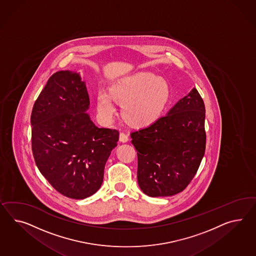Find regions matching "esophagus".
Segmentation results:
<instances>
[{"instance_id": "esophagus-1", "label": "esophagus", "mask_w": 256, "mask_h": 256, "mask_svg": "<svg viewBox=\"0 0 256 256\" xmlns=\"http://www.w3.org/2000/svg\"><path fill=\"white\" fill-rule=\"evenodd\" d=\"M128 135L125 133V132H121L120 133V135H119V140H120V142H126L128 140Z\"/></svg>"}]
</instances>
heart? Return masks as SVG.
<instances>
[{
	"instance_id": "1",
	"label": "heart",
	"mask_w": 256,
	"mask_h": 256,
	"mask_svg": "<svg viewBox=\"0 0 256 256\" xmlns=\"http://www.w3.org/2000/svg\"><path fill=\"white\" fill-rule=\"evenodd\" d=\"M170 88L164 78L142 72L114 83L110 92L100 90L97 106L100 114L110 119L116 111L114 100L123 104V114L136 125L148 124L159 118L168 102Z\"/></svg>"
}]
</instances>
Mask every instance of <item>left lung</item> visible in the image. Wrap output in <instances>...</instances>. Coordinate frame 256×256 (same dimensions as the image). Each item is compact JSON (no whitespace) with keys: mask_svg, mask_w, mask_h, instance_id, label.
<instances>
[{"mask_svg":"<svg viewBox=\"0 0 256 256\" xmlns=\"http://www.w3.org/2000/svg\"><path fill=\"white\" fill-rule=\"evenodd\" d=\"M204 102L194 88L166 116L131 132L137 150L138 183L144 194L172 196L187 188L204 156Z\"/></svg>","mask_w":256,"mask_h":256,"instance_id":"8db88e82","label":"left lung"}]
</instances>
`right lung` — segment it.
I'll return each mask as SVG.
<instances>
[{"label": "right lung", "instance_id": "1", "mask_svg": "<svg viewBox=\"0 0 256 256\" xmlns=\"http://www.w3.org/2000/svg\"><path fill=\"white\" fill-rule=\"evenodd\" d=\"M88 106L85 83L66 70L50 76L32 109V152L38 168L71 199H85L100 188L106 161L118 142V130L94 125L86 112Z\"/></svg>", "mask_w": 256, "mask_h": 256}]
</instances>
